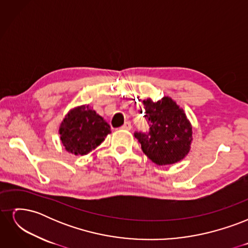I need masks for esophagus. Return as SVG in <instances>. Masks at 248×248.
I'll list each match as a JSON object with an SVG mask.
<instances>
[{"instance_id": "1", "label": "esophagus", "mask_w": 248, "mask_h": 248, "mask_svg": "<svg viewBox=\"0 0 248 248\" xmlns=\"http://www.w3.org/2000/svg\"><path fill=\"white\" fill-rule=\"evenodd\" d=\"M122 129H124V130H130L131 129V123L129 122V121H127V122H125L124 123V125L121 127Z\"/></svg>"}]
</instances>
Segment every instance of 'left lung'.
I'll return each mask as SVG.
<instances>
[{
	"instance_id": "obj_1",
	"label": "left lung",
	"mask_w": 248,
	"mask_h": 248,
	"mask_svg": "<svg viewBox=\"0 0 248 248\" xmlns=\"http://www.w3.org/2000/svg\"><path fill=\"white\" fill-rule=\"evenodd\" d=\"M142 103L149 131L134 132L142 152L157 166L182 160L192 140V127L184 110L168 96L157 102L149 98Z\"/></svg>"
}]
</instances>
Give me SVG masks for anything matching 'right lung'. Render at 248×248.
<instances>
[{
    "label": "right lung",
    "mask_w": 248,
    "mask_h": 248,
    "mask_svg": "<svg viewBox=\"0 0 248 248\" xmlns=\"http://www.w3.org/2000/svg\"><path fill=\"white\" fill-rule=\"evenodd\" d=\"M59 132L67 152L86 155L110 133V126L89 106H81L66 115Z\"/></svg>",
    "instance_id": "right-lung-1"
}]
</instances>
